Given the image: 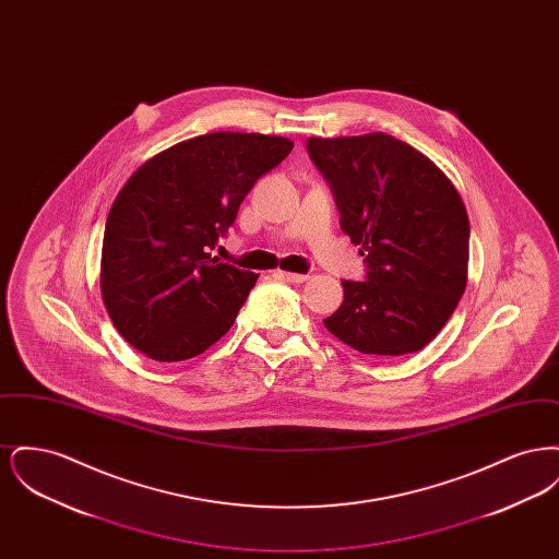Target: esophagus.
<instances>
[{"mask_svg": "<svg viewBox=\"0 0 559 559\" xmlns=\"http://www.w3.org/2000/svg\"><path fill=\"white\" fill-rule=\"evenodd\" d=\"M276 276L287 283H306L310 278V274H297V272H287V270H278Z\"/></svg>", "mask_w": 559, "mask_h": 559, "instance_id": "esophagus-1", "label": "esophagus"}]
</instances>
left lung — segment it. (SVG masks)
Masks as SVG:
<instances>
[{
	"label": "left lung",
	"mask_w": 559,
	"mask_h": 559,
	"mask_svg": "<svg viewBox=\"0 0 559 559\" xmlns=\"http://www.w3.org/2000/svg\"><path fill=\"white\" fill-rule=\"evenodd\" d=\"M308 153L369 266L367 281H342L344 304L324 326L362 354L426 347L467 285L469 217L461 194L433 160L388 133L312 135Z\"/></svg>",
	"instance_id": "1"
}]
</instances>
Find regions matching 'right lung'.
I'll use <instances>...</instances> for the list:
<instances>
[{
    "instance_id": "add662e5",
    "label": "right lung",
    "mask_w": 559,
    "mask_h": 559,
    "mask_svg": "<svg viewBox=\"0 0 559 559\" xmlns=\"http://www.w3.org/2000/svg\"><path fill=\"white\" fill-rule=\"evenodd\" d=\"M292 148L283 135L205 133L133 171L108 212L100 260L105 308L130 346L178 362L228 333L258 274L210 251Z\"/></svg>"
}]
</instances>
